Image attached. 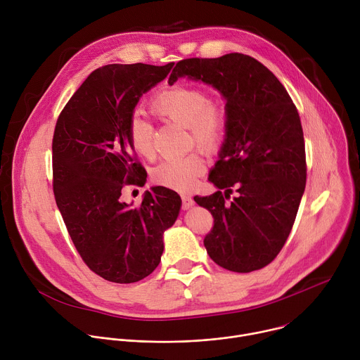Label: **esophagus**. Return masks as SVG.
I'll return each instance as SVG.
<instances>
[{"instance_id":"1","label":"esophagus","mask_w":360,"mask_h":360,"mask_svg":"<svg viewBox=\"0 0 360 360\" xmlns=\"http://www.w3.org/2000/svg\"><path fill=\"white\" fill-rule=\"evenodd\" d=\"M182 202H184V210H189L195 205V200L189 195H182Z\"/></svg>"}]
</instances>
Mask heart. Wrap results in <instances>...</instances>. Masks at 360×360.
Here are the masks:
<instances>
[{"instance_id":"b5f03b06","label":"heart","mask_w":360,"mask_h":360,"mask_svg":"<svg viewBox=\"0 0 360 360\" xmlns=\"http://www.w3.org/2000/svg\"><path fill=\"white\" fill-rule=\"evenodd\" d=\"M157 117L186 127L191 145L205 153H215L225 141L228 112L221 101L210 99V94L198 86L174 85L158 92L150 101ZM127 134L134 150L143 158H152L153 125L139 112H132L127 122ZM205 161L196 152L179 160H167L152 169V181L176 191H189L205 172Z\"/></svg>"}]
</instances>
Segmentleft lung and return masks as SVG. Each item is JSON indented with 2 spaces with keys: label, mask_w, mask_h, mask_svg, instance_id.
I'll list each match as a JSON object with an SVG mask.
<instances>
[{
  "label": "left lung",
  "mask_w": 360,
  "mask_h": 360,
  "mask_svg": "<svg viewBox=\"0 0 360 360\" xmlns=\"http://www.w3.org/2000/svg\"><path fill=\"white\" fill-rule=\"evenodd\" d=\"M181 77L208 84L226 99V135L210 175L219 191L193 198L214 217L203 245L211 259L228 271L262 269L283 248L304 192L306 155L297 110L279 79L245 54L182 60L169 85ZM233 190L238 195L228 202Z\"/></svg>",
  "instance_id": "obj_1"
}]
</instances>
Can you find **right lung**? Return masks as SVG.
I'll list each match as a JSON object with an SVG mask.
<instances>
[{"mask_svg":"<svg viewBox=\"0 0 360 360\" xmlns=\"http://www.w3.org/2000/svg\"><path fill=\"white\" fill-rule=\"evenodd\" d=\"M174 63L110 64L92 71L61 111L53 138L57 207L85 265L115 283H134L161 262L164 232L181 196L165 186L145 192L139 207L121 200L143 185L127 122L142 94L167 78Z\"/></svg>","mask_w":360,"mask_h":360,"instance_id":"1","label":"right lung"}]
</instances>
